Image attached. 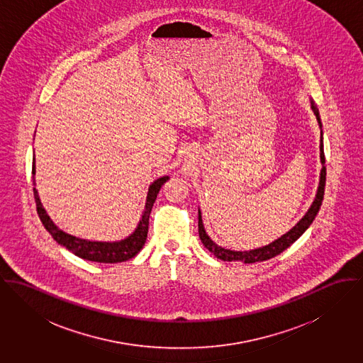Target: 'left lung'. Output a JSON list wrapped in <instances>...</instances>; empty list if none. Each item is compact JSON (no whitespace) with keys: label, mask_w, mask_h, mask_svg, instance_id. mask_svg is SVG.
Masks as SVG:
<instances>
[{"label":"left lung","mask_w":363,"mask_h":363,"mask_svg":"<svg viewBox=\"0 0 363 363\" xmlns=\"http://www.w3.org/2000/svg\"><path fill=\"white\" fill-rule=\"evenodd\" d=\"M311 108L316 116V120L319 122V126L322 129V121H320V116H319V110L316 107V104L313 103V100L311 99ZM320 162H322V169H320V179H319V186H318V192L315 196V201L311 204V207L308 208V211L305 213V216L284 235L280 238H277L276 241L257 247V249H252V250H231V249H225L223 246H218L216 242L211 241V238L206 234L203 221H201V213L199 210V237L201 241L206 249H208L217 259H221L224 262H235L240 260L243 263H256V262H264L269 260L277 255H280L286 247H289L294 242L296 241L308 228L309 225L313 223L315 217L319 213V208L322 206L323 195H324V185H325V167H324V152H323V130L322 136H320Z\"/></svg>","instance_id":"1"}]
</instances>
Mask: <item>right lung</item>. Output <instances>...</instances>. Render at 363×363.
<instances>
[{
    "label": "right lung",
    "instance_id": "right-lung-1",
    "mask_svg": "<svg viewBox=\"0 0 363 363\" xmlns=\"http://www.w3.org/2000/svg\"><path fill=\"white\" fill-rule=\"evenodd\" d=\"M33 185H36L35 174H36V165H35V159H33ZM169 179V177H162L156 179L150 186L146 198V204L145 210L142 213V217L138 223V227L135 231L123 238L121 241L103 242V241H90V240H82L78 237H74L62 230H60L54 221L50 218L47 214L45 208L41 204L39 192L36 188H33L35 194V201H36V207H38V214L40 217L41 223L44 228L51 234L54 241L58 242V245L67 247L69 252L77 255L78 257L90 260V262H97V263H121L125 260H129L135 257L140 249L143 247L146 238H147V230H149V217L152 213V207L156 201V198L160 192V188Z\"/></svg>",
    "mask_w": 363,
    "mask_h": 363
}]
</instances>
